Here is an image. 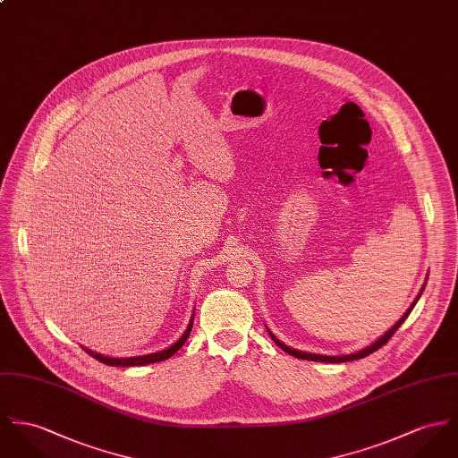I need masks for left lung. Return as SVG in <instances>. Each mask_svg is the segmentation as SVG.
<instances>
[{"label":"left lung","mask_w":458,"mask_h":458,"mask_svg":"<svg viewBox=\"0 0 458 458\" xmlns=\"http://www.w3.org/2000/svg\"><path fill=\"white\" fill-rule=\"evenodd\" d=\"M422 294V293H420ZM420 294L417 296V300L411 303V307L406 310V314L401 317L390 329H388L387 333L382 336V338H378L373 345H369V347H366L364 351H359V352L351 353V355H340V357H329V355H317V353H307V352H300V351H294V349H289L287 345H284L282 342H279L272 333H270V336L274 338V342L281 347L284 352L289 353V355H294V357H298V359H305V360H317V362H347V360H353V359H362V357H366V355H369V353L375 352V351H378L380 347H384L386 344H387L388 340L394 336V333L399 329V326L406 320V317L410 316V312L413 310V307L417 305V301H419V298H420Z\"/></svg>","instance_id":"1"}]
</instances>
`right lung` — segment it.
Here are the masks:
<instances>
[{
	"label": "right lung",
	"mask_w": 458,
	"mask_h": 458,
	"mask_svg": "<svg viewBox=\"0 0 458 458\" xmlns=\"http://www.w3.org/2000/svg\"><path fill=\"white\" fill-rule=\"evenodd\" d=\"M191 327H193V318L190 320V324H188V327H186L184 335L177 340L176 344H174L173 347H169V349L162 351V352L149 353V355H140V357H127V359H113V357H106V355H101V353H94L92 351H89V349H85V352L89 353V355H92L94 359H98L99 362L107 364V366H123V368H127V366H144V364H151V362H160V360H165V359H169L171 355H174V353H176L177 351L184 345V342H186V340H188V336H190Z\"/></svg>",
	"instance_id": "1"
}]
</instances>
